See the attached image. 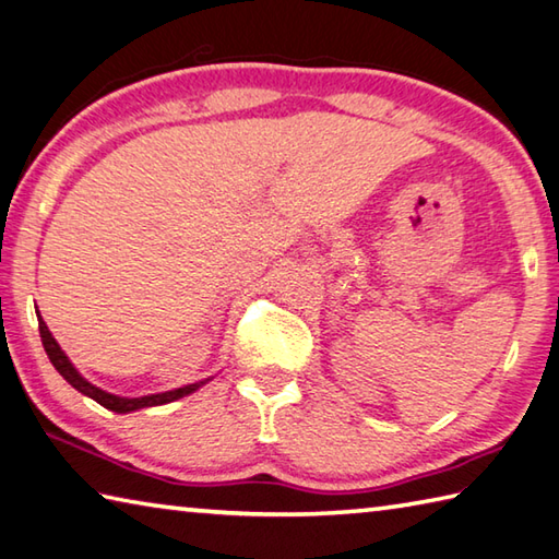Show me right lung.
Instances as JSON below:
<instances>
[{
	"mask_svg": "<svg viewBox=\"0 0 559 559\" xmlns=\"http://www.w3.org/2000/svg\"><path fill=\"white\" fill-rule=\"evenodd\" d=\"M38 332H40V342H44V349L48 354V359H50V364H53L60 377H63L70 385H73L75 391L90 395V399L97 401L99 405H105V408H109V411H115V413H131V411H139V408H151V405H164V403H170V401H178V399H182V395L198 391L200 385L205 383V381L190 383V385H182V389H176V391H166V393H156V395H141V399H121V395H111V393L97 389V385H93V383L80 377L78 369L68 361L63 349L58 347L53 334L48 332L46 322L40 318H38Z\"/></svg>",
	"mask_w": 559,
	"mask_h": 559,
	"instance_id": "obj_1",
	"label": "right lung"
}]
</instances>
